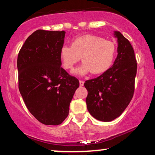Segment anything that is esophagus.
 <instances>
[{
  "instance_id": "obj_1",
  "label": "esophagus",
  "mask_w": 155,
  "mask_h": 155,
  "mask_svg": "<svg viewBox=\"0 0 155 155\" xmlns=\"http://www.w3.org/2000/svg\"><path fill=\"white\" fill-rule=\"evenodd\" d=\"M84 83V81H82V80H79V84H80V86H81V87L83 86Z\"/></svg>"
}]
</instances>
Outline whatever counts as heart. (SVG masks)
I'll return each mask as SVG.
<instances>
[{
    "label": "heart",
    "mask_w": 155,
    "mask_h": 155,
    "mask_svg": "<svg viewBox=\"0 0 155 155\" xmlns=\"http://www.w3.org/2000/svg\"><path fill=\"white\" fill-rule=\"evenodd\" d=\"M116 54L117 47L114 42L90 34L76 37L71 47L63 46L60 51L63 66L67 70L71 71L81 58L83 64L75 71L79 75L106 72L113 64Z\"/></svg>",
    "instance_id": "1"
}]
</instances>
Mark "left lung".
Masks as SVG:
<instances>
[{
  "label": "left lung",
  "mask_w": 155,
  "mask_h": 155,
  "mask_svg": "<svg viewBox=\"0 0 155 155\" xmlns=\"http://www.w3.org/2000/svg\"><path fill=\"white\" fill-rule=\"evenodd\" d=\"M117 57L113 65L100 76L85 81L88 94L87 107L96 120L110 122L120 117L130 101L135 90L137 62L132 45L119 31Z\"/></svg>",
  "instance_id": "8db88e82"
}]
</instances>
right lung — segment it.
Wrapping results in <instances>:
<instances>
[{"label":"right lung","instance_id":"add662e5","mask_svg":"<svg viewBox=\"0 0 155 155\" xmlns=\"http://www.w3.org/2000/svg\"><path fill=\"white\" fill-rule=\"evenodd\" d=\"M65 31L38 30L26 39L17 58L19 90L37 120L58 125L66 119L79 81L61 67Z\"/></svg>","mask_w":155,"mask_h":155}]
</instances>
